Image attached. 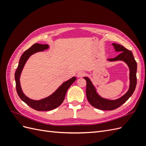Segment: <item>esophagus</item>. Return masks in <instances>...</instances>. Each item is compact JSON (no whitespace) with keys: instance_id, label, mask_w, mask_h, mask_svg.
<instances>
[{"instance_id":"obj_1","label":"esophagus","mask_w":146,"mask_h":146,"mask_svg":"<svg viewBox=\"0 0 146 146\" xmlns=\"http://www.w3.org/2000/svg\"><path fill=\"white\" fill-rule=\"evenodd\" d=\"M85 73L83 71H79V72H78V73L77 74V77H78V78H79V77H82L85 76Z\"/></svg>"}]
</instances>
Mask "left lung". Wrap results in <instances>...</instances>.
<instances>
[{
    "label": "left lung",
    "instance_id": "left-lung-1",
    "mask_svg": "<svg viewBox=\"0 0 146 146\" xmlns=\"http://www.w3.org/2000/svg\"><path fill=\"white\" fill-rule=\"evenodd\" d=\"M115 52H117L119 54L115 58L107 59L110 62L122 61L125 63L129 68V88L126 93L121 98L115 100H110L104 98L100 96L97 91L96 86L93 85L90 78L84 77L86 81V94L87 99L90 104L96 108L101 110H113L121 106L129 99L133 94L136 86V71L137 63L134 58L133 54L130 50H127L123 46L118 44L113 43Z\"/></svg>",
    "mask_w": 146,
    "mask_h": 146
}]
</instances>
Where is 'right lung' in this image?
Returning a JSON list of instances; mask_svg holds the SVG:
<instances>
[{
  "label": "right lung",
  "instance_id": "right-lung-1",
  "mask_svg": "<svg viewBox=\"0 0 146 146\" xmlns=\"http://www.w3.org/2000/svg\"><path fill=\"white\" fill-rule=\"evenodd\" d=\"M48 48H49V46L48 44H41L38 43L33 44L22 55L18 66H17L16 71L15 74L16 88L17 94L21 99L24 101L25 104H27L29 107L35 110H37V111H50V110L58 107L63 103L68 88L77 79V78L75 77L69 79L68 80L61 84L56 91L49 96L40 100L32 99L24 94L21 86L20 77L26 62L30 56H32L35 53L42 52L44 50L48 49Z\"/></svg>",
  "mask_w": 146,
  "mask_h": 146
}]
</instances>
